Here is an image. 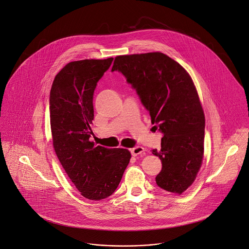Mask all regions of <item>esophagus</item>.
<instances>
[{"label": "esophagus", "mask_w": 249, "mask_h": 249, "mask_svg": "<svg viewBox=\"0 0 249 249\" xmlns=\"http://www.w3.org/2000/svg\"><path fill=\"white\" fill-rule=\"evenodd\" d=\"M143 152H144V148L142 146H139V145H137V146H135V147L130 149V153H131L132 156L142 155L143 154Z\"/></svg>", "instance_id": "34e87169"}]
</instances>
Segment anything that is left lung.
Listing matches in <instances>:
<instances>
[{
  "label": "left lung",
  "instance_id": "8db88e82",
  "mask_svg": "<svg viewBox=\"0 0 249 249\" xmlns=\"http://www.w3.org/2000/svg\"><path fill=\"white\" fill-rule=\"evenodd\" d=\"M119 71L136 90L152 124L162 133L157 185L182 194L192 185L203 158L205 119L196 88L178 62L161 52L116 57Z\"/></svg>",
  "mask_w": 249,
  "mask_h": 249
}]
</instances>
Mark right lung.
Listing matches in <instances>:
<instances>
[{
	"mask_svg": "<svg viewBox=\"0 0 249 249\" xmlns=\"http://www.w3.org/2000/svg\"><path fill=\"white\" fill-rule=\"evenodd\" d=\"M112 61L113 58L69 62L55 76L49 96L56 155L81 195L93 201L114 193L130 160L128 149L95 146L89 141L95 89Z\"/></svg>",
	"mask_w": 249,
	"mask_h": 249,
	"instance_id": "1",
	"label": "right lung"
}]
</instances>
